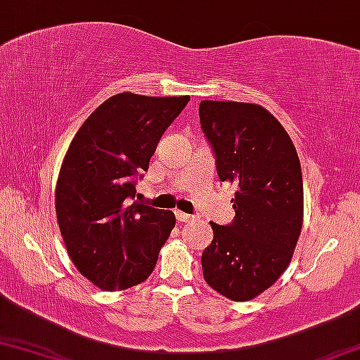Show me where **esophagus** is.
Segmentation results:
<instances>
[{
    "mask_svg": "<svg viewBox=\"0 0 360 360\" xmlns=\"http://www.w3.org/2000/svg\"><path fill=\"white\" fill-rule=\"evenodd\" d=\"M176 219L179 222H189L194 219V216H191V214H186V212H181V211H176Z\"/></svg>",
    "mask_w": 360,
    "mask_h": 360,
    "instance_id": "1",
    "label": "esophagus"
}]
</instances>
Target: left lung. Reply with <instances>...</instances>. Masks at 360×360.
<instances>
[{"mask_svg":"<svg viewBox=\"0 0 360 360\" xmlns=\"http://www.w3.org/2000/svg\"><path fill=\"white\" fill-rule=\"evenodd\" d=\"M199 120L219 179L236 188L233 224L211 222L204 281L231 301H251L288 269L301 236V162L281 122L259 104L201 101Z\"/></svg>","mask_w":360,"mask_h":360,"instance_id":"8db88e82","label":"left lung"}]
</instances>
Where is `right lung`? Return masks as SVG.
Wrapping results in <instances>:
<instances>
[{"label":"right lung","mask_w":360,"mask_h":360,"mask_svg":"<svg viewBox=\"0 0 360 360\" xmlns=\"http://www.w3.org/2000/svg\"><path fill=\"white\" fill-rule=\"evenodd\" d=\"M189 96L120 93L91 112L59 169L54 204L72 264L103 290L146 281L176 217L134 199L136 176Z\"/></svg>","instance_id":"1"}]
</instances>
